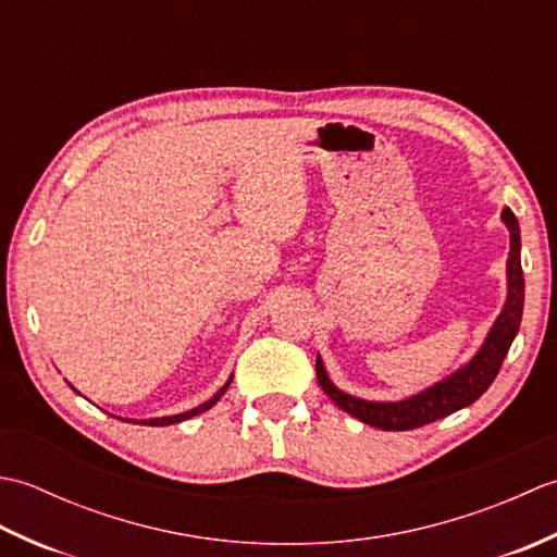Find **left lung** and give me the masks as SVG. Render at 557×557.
<instances>
[{
  "mask_svg": "<svg viewBox=\"0 0 557 557\" xmlns=\"http://www.w3.org/2000/svg\"><path fill=\"white\" fill-rule=\"evenodd\" d=\"M500 220L510 232V253H507V297L503 309L495 318L491 330L483 337L481 347L467 363H461L441 381L419 389L405 399L377 401L349 395L330 381L327 369L321 354H315V377L321 383L323 393L335 405L347 411L349 417L361 423L375 425L381 431H411L437 419H445L449 413L465 409L486 393L491 383L498 375L500 366L510 351L519 325H522L524 311V272H522V236H519V222L510 208L500 212Z\"/></svg>",
  "mask_w": 557,
  "mask_h": 557,
  "instance_id": "1",
  "label": "left lung"
}]
</instances>
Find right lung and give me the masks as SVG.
I'll list each match as a JSON object with an SVG mask.
<instances>
[{
  "instance_id": "add662e5",
  "label": "right lung",
  "mask_w": 557,
  "mask_h": 557,
  "mask_svg": "<svg viewBox=\"0 0 557 557\" xmlns=\"http://www.w3.org/2000/svg\"><path fill=\"white\" fill-rule=\"evenodd\" d=\"M232 377L234 375H230L227 377V383H224L215 395H212L208 401H203V405H198V407H194V409H188V411H182V413H174V417H158V419H126V421H134V423H140V425H172V423H182V421H186V419H191V417H198V413H203V411H208V409H212L218 405V401L222 399V395L227 393V387H230V383H232Z\"/></svg>"
}]
</instances>
